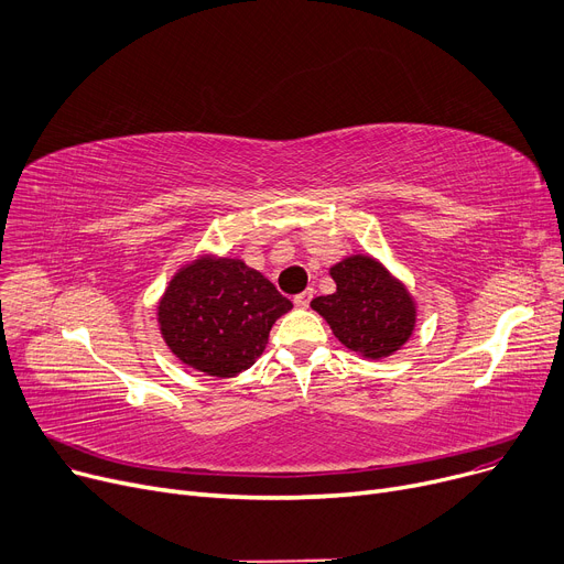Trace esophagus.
Returning <instances> with one entry per match:
<instances>
[{"label": "esophagus", "mask_w": 564, "mask_h": 564, "mask_svg": "<svg viewBox=\"0 0 564 564\" xmlns=\"http://www.w3.org/2000/svg\"><path fill=\"white\" fill-rule=\"evenodd\" d=\"M311 300H313V288H308L302 294H297V297H294V306H297V308H308Z\"/></svg>", "instance_id": "1"}]
</instances>
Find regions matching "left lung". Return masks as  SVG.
<instances>
[{
  "label": "left lung",
  "instance_id": "obj_1",
  "mask_svg": "<svg viewBox=\"0 0 564 564\" xmlns=\"http://www.w3.org/2000/svg\"><path fill=\"white\" fill-rule=\"evenodd\" d=\"M336 292L315 297L311 308L332 327L334 336L366 359L395 354L416 327V302L379 260L357 253L329 270Z\"/></svg>",
  "mask_w": 564,
  "mask_h": 564
}]
</instances>
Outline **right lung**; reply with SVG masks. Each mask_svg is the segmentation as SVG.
<instances>
[{
    "instance_id": "1",
    "label": "right lung",
    "mask_w": 564,
    "mask_h": 564,
    "mask_svg": "<svg viewBox=\"0 0 564 564\" xmlns=\"http://www.w3.org/2000/svg\"><path fill=\"white\" fill-rule=\"evenodd\" d=\"M292 302L237 258L198 256L173 274L158 322L169 349L210 377H235L264 351L274 322Z\"/></svg>"
}]
</instances>
